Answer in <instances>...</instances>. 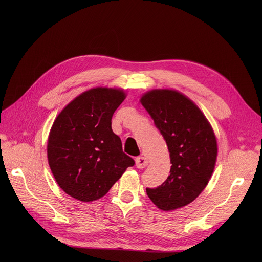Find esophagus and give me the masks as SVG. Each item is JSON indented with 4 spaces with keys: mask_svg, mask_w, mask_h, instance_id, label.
Here are the masks:
<instances>
[{
    "mask_svg": "<svg viewBox=\"0 0 262 262\" xmlns=\"http://www.w3.org/2000/svg\"><path fill=\"white\" fill-rule=\"evenodd\" d=\"M147 165H148V161H147V159L145 157H138L136 159V166H137V168L143 169Z\"/></svg>",
    "mask_w": 262,
    "mask_h": 262,
    "instance_id": "34e87169",
    "label": "esophagus"
}]
</instances>
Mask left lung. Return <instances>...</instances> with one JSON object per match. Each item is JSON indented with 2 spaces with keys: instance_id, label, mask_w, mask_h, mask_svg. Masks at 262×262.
<instances>
[{
  "instance_id": "left-lung-1",
  "label": "left lung",
  "mask_w": 262,
  "mask_h": 262,
  "mask_svg": "<svg viewBox=\"0 0 262 262\" xmlns=\"http://www.w3.org/2000/svg\"><path fill=\"white\" fill-rule=\"evenodd\" d=\"M166 140L170 175L156 189H146L162 210H174L194 201L207 185L214 169L217 146L214 133L200 108L175 90H151L141 97Z\"/></svg>"
}]
</instances>
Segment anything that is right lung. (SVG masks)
I'll list each match as a JSON object with an SVG mask.
<instances>
[{"instance_id": "add662e5", "label": "right lung", "mask_w": 262, "mask_h": 262, "mask_svg": "<svg viewBox=\"0 0 262 262\" xmlns=\"http://www.w3.org/2000/svg\"><path fill=\"white\" fill-rule=\"evenodd\" d=\"M124 98L120 89L93 88L74 98L56 118L48 159L67 195L83 202L97 200L135 165L112 130V117Z\"/></svg>"}]
</instances>
